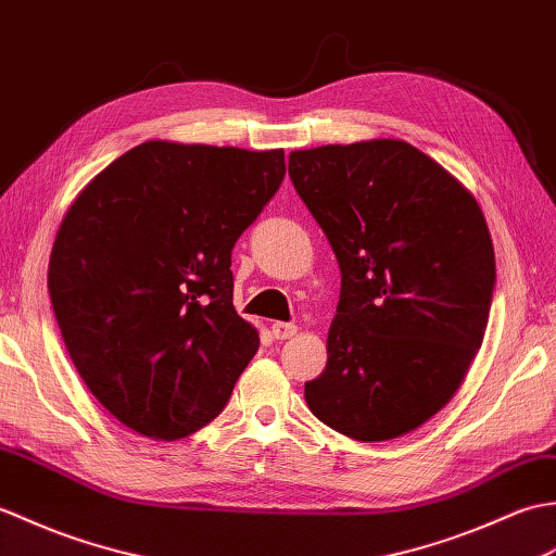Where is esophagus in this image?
Wrapping results in <instances>:
<instances>
[{
    "mask_svg": "<svg viewBox=\"0 0 556 556\" xmlns=\"http://www.w3.org/2000/svg\"><path fill=\"white\" fill-rule=\"evenodd\" d=\"M270 332H274L276 340H288L292 336H298V326L294 324H282V320H276L274 326H270Z\"/></svg>",
    "mask_w": 556,
    "mask_h": 556,
    "instance_id": "esophagus-1",
    "label": "esophagus"
}]
</instances>
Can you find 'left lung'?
<instances>
[{
    "mask_svg": "<svg viewBox=\"0 0 556 556\" xmlns=\"http://www.w3.org/2000/svg\"><path fill=\"white\" fill-rule=\"evenodd\" d=\"M290 180L342 274L326 371L304 400L354 440L409 433L452 400L483 342L495 290L483 212L402 140L292 152Z\"/></svg>",
    "mask_w": 556,
    "mask_h": 556,
    "instance_id": "obj_1",
    "label": "left lung"
}]
</instances>
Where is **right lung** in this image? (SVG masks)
I'll list each match as a JSON object with an SVG mask.
<instances>
[{"mask_svg":"<svg viewBox=\"0 0 556 556\" xmlns=\"http://www.w3.org/2000/svg\"><path fill=\"white\" fill-rule=\"evenodd\" d=\"M282 178V150L152 140L73 202L49 298L71 362L123 426L178 440L224 412L258 350L230 254Z\"/></svg>","mask_w":556,"mask_h":556,"instance_id":"obj_1","label":"right lung"}]
</instances>
